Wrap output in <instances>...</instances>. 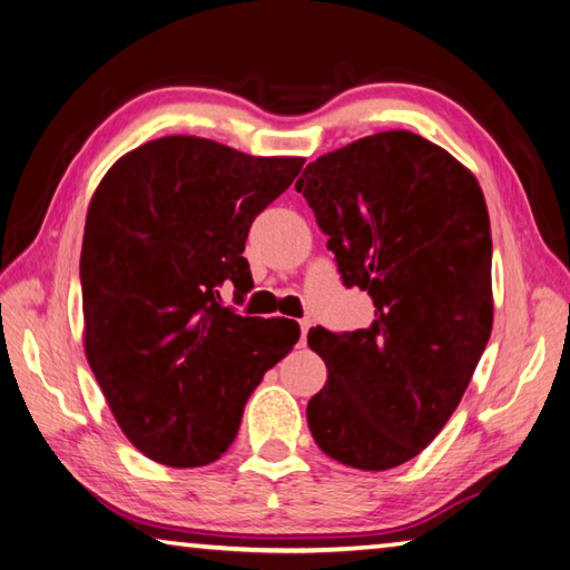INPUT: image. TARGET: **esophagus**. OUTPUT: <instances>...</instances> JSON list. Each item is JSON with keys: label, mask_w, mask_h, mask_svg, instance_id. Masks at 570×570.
<instances>
[{"label": "esophagus", "mask_w": 570, "mask_h": 570, "mask_svg": "<svg viewBox=\"0 0 570 570\" xmlns=\"http://www.w3.org/2000/svg\"><path fill=\"white\" fill-rule=\"evenodd\" d=\"M298 325H301V345H306V337H308V330H311L313 321L311 317H301Z\"/></svg>", "instance_id": "esophagus-1"}]
</instances>
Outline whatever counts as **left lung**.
<instances>
[{
    "label": "left lung",
    "mask_w": 570,
    "mask_h": 570,
    "mask_svg": "<svg viewBox=\"0 0 570 570\" xmlns=\"http://www.w3.org/2000/svg\"><path fill=\"white\" fill-rule=\"evenodd\" d=\"M296 191L330 235L342 284L366 291L376 308L354 333H308L327 366L306 407L311 434L345 466H401L452 417L491 337L483 191L464 165L410 130L317 157Z\"/></svg>",
    "instance_id": "1"
}]
</instances>
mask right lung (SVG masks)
<instances>
[{
    "label": "right lung",
    "mask_w": 570,
    "mask_h": 570,
    "mask_svg": "<svg viewBox=\"0 0 570 570\" xmlns=\"http://www.w3.org/2000/svg\"><path fill=\"white\" fill-rule=\"evenodd\" d=\"M303 157H253L194 136L124 155L91 196L79 282L85 352L118 428L157 464L216 461L264 372L298 342L286 317H243L249 225Z\"/></svg>",
    "instance_id": "obj_1"
}]
</instances>
